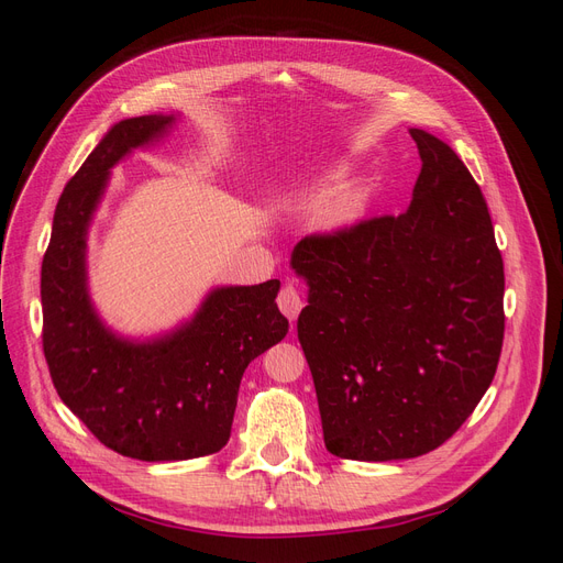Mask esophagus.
Segmentation results:
<instances>
[{
  "instance_id": "esophagus-1",
  "label": "esophagus",
  "mask_w": 563,
  "mask_h": 563,
  "mask_svg": "<svg viewBox=\"0 0 563 563\" xmlns=\"http://www.w3.org/2000/svg\"><path fill=\"white\" fill-rule=\"evenodd\" d=\"M277 305H279V310L284 312V317H286L288 321H296L298 314H300V310H302L305 300H302L300 291H298V288H296L294 284H286V286L282 288V291H279V296H277Z\"/></svg>"
}]
</instances>
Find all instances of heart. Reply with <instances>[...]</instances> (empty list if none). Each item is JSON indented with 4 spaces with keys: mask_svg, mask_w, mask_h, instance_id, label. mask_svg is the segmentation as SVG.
Listing matches in <instances>:
<instances>
[{
    "mask_svg": "<svg viewBox=\"0 0 563 563\" xmlns=\"http://www.w3.org/2000/svg\"><path fill=\"white\" fill-rule=\"evenodd\" d=\"M352 164L345 157H321L308 166L291 195L300 201H323L319 225L327 232H343L354 228L368 213V192L360 185H347Z\"/></svg>",
    "mask_w": 563,
    "mask_h": 563,
    "instance_id": "heart-1",
    "label": "heart"
}]
</instances>
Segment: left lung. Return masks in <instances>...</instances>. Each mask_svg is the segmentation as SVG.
<instances>
[{
    "mask_svg": "<svg viewBox=\"0 0 563 563\" xmlns=\"http://www.w3.org/2000/svg\"><path fill=\"white\" fill-rule=\"evenodd\" d=\"M422 168L401 216L308 236L298 340L323 444L387 463L444 444L496 376L505 272L479 185L449 143L408 129Z\"/></svg>",
    "mask_w": 563,
    "mask_h": 563,
    "instance_id": "left-lung-1",
    "label": "left lung"
}]
</instances>
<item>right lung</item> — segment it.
<instances>
[{"mask_svg": "<svg viewBox=\"0 0 563 563\" xmlns=\"http://www.w3.org/2000/svg\"><path fill=\"white\" fill-rule=\"evenodd\" d=\"M180 112L122 119L65 185L42 263L44 356L58 397L100 444L147 463L211 455L230 439L246 366L288 333L279 279L213 286L174 329L126 335L89 288V230L112 168L166 141Z\"/></svg>", "mask_w": 563, "mask_h": 563, "instance_id": "1", "label": "right lung"}]
</instances>
